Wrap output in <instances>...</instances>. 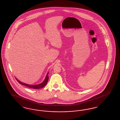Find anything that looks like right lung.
Wrapping results in <instances>:
<instances>
[{
	"label": "right lung",
	"instance_id": "obj_1",
	"mask_svg": "<svg viewBox=\"0 0 120 120\" xmlns=\"http://www.w3.org/2000/svg\"><path fill=\"white\" fill-rule=\"evenodd\" d=\"M49 73H48L46 75V76L45 77V80H44V81L42 82L39 84H38V85H28V84H26L20 81H19V80H18L16 78H15V79H16L17 82H18L19 83V84H20L21 85H24L26 86H27V87H29L30 88H32V89H40V88H42L43 87H44L46 85V84H47V83L48 82V79H49V77L48 76Z\"/></svg>",
	"mask_w": 120,
	"mask_h": 120
}]
</instances>
